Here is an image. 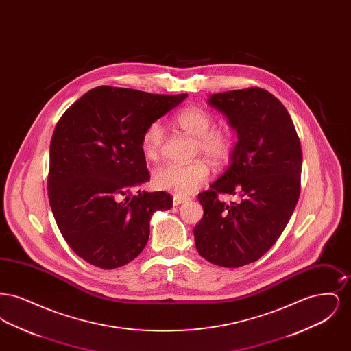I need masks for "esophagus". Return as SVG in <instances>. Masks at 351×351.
Wrapping results in <instances>:
<instances>
[{"mask_svg": "<svg viewBox=\"0 0 351 351\" xmlns=\"http://www.w3.org/2000/svg\"><path fill=\"white\" fill-rule=\"evenodd\" d=\"M185 201H186L185 197H180V196H173V205H175V206H178V205L183 204V202H185Z\"/></svg>", "mask_w": 351, "mask_h": 351, "instance_id": "esophagus-1", "label": "esophagus"}]
</instances>
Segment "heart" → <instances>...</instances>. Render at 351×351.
<instances>
[{"label": "heart", "instance_id": "b5f03b06", "mask_svg": "<svg viewBox=\"0 0 351 351\" xmlns=\"http://www.w3.org/2000/svg\"><path fill=\"white\" fill-rule=\"evenodd\" d=\"M175 123L186 134L196 138L195 150L202 154L215 166L226 163L234 149L233 130L229 126H213L215 117L201 106H188L180 110ZM165 141V129L159 122H151L142 135V150L146 158L159 155ZM209 178L208 165L197 159L188 165L169 163L158 168L154 173V184L160 191L176 196H186L197 191Z\"/></svg>", "mask_w": 351, "mask_h": 351}]
</instances>
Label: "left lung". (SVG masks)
I'll return each mask as SVG.
<instances>
[{
    "label": "left lung",
    "instance_id": "obj_1",
    "mask_svg": "<svg viewBox=\"0 0 351 351\" xmlns=\"http://www.w3.org/2000/svg\"><path fill=\"white\" fill-rule=\"evenodd\" d=\"M209 105L237 132L230 165L199 193L204 216L195 226L202 258L221 267L258 261L283 233L300 196V139L283 104L262 88L216 93ZM219 193L239 196L228 206Z\"/></svg>",
    "mask_w": 351,
    "mask_h": 351
}]
</instances>
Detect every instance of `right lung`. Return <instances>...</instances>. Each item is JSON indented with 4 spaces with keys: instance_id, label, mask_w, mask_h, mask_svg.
Segmentation results:
<instances>
[{
    "instance_id": "obj_1",
    "label": "right lung",
    "mask_w": 351,
    "mask_h": 351,
    "mask_svg": "<svg viewBox=\"0 0 351 351\" xmlns=\"http://www.w3.org/2000/svg\"><path fill=\"white\" fill-rule=\"evenodd\" d=\"M186 96L102 85L72 104L56 123L49 200L60 233L85 262L104 269L132 262L149 241L151 216L172 208L167 192L132 196V189L150 180L145 129Z\"/></svg>"
}]
</instances>
